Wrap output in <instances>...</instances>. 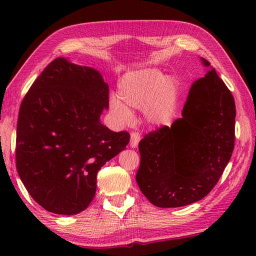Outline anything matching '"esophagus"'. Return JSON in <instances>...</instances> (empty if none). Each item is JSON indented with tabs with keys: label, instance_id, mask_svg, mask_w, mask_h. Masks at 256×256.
Here are the masks:
<instances>
[{
	"label": "esophagus",
	"instance_id": "obj_1",
	"mask_svg": "<svg viewBox=\"0 0 256 256\" xmlns=\"http://www.w3.org/2000/svg\"><path fill=\"white\" fill-rule=\"evenodd\" d=\"M140 134L138 132H131V140H130V146L132 148H136L138 144V141H140Z\"/></svg>",
	"mask_w": 256,
	"mask_h": 256
}]
</instances>
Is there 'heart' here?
Masks as SVG:
<instances>
[{
	"mask_svg": "<svg viewBox=\"0 0 256 256\" xmlns=\"http://www.w3.org/2000/svg\"><path fill=\"white\" fill-rule=\"evenodd\" d=\"M180 84L175 78L164 76L154 68H141L124 76L118 86V96L112 94L110 107L120 123L132 120L130 108L144 110L146 122L164 126L172 122L178 108Z\"/></svg>",
	"mask_w": 256,
	"mask_h": 256,
	"instance_id": "1",
	"label": "heart"
}]
</instances>
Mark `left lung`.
Wrapping results in <instances>:
<instances>
[{
    "instance_id": "left-lung-1",
    "label": "left lung",
    "mask_w": 256,
    "mask_h": 256,
    "mask_svg": "<svg viewBox=\"0 0 256 256\" xmlns=\"http://www.w3.org/2000/svg\"><path fill=\"white\" fill-rule=\"evenodd\" d=\"M235 118L232 94L211 68L190 86L182 118L138 144L136 180L144 196L156 206L177 208L208 196L230 160Z\"/></svg>"
}]
</instances>
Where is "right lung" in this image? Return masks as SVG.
I'll return each instance as SVG.
<instances>
[{
	"label": "right lung",
	"instance_id": "add662e5",
	"mask_svg": "<svg viewBox=\"0 0 256 256\" xmlns=\"http://www.w3.org/2000/svg\"><path fill=\"white\" fill-rule=\"evenodd\" d=\"M108 92L97 70L58 58L21 102L16 170L45 210L72 216L86 209L96 193L97 172L128 144V132H112L100 123Z\"/></svg>",
	"mask_w": 256,
	"mask_h": 256
}]
</instances>
